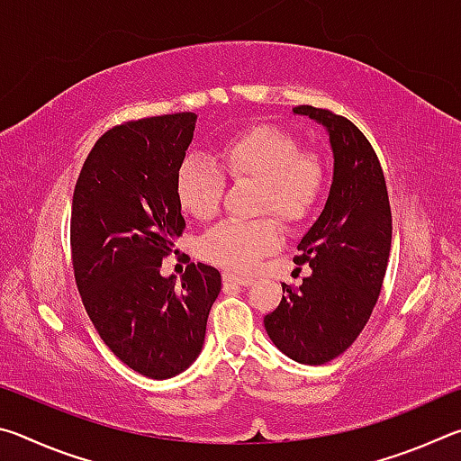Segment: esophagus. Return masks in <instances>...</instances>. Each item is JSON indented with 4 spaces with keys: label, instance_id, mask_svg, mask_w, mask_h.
I'll return each instance as SVG.
<instances>
[{
    "label": "esophagus",
    "instance_id": "esophagus-1",
    "mask_svg": "<svg viewBox=\"0 0 461 461\" xmlns=\"http://www.w3.org/2000/svg\"><path fill=\"white\" fill-rule=\"evenodd\" d=\"M223 283L225 285H240V286H249L254 283L249 276H241V275H233V272H223Z\"/></svg>",
    "mask_w": 461,
    "mask_h": 461
}]
</instances>
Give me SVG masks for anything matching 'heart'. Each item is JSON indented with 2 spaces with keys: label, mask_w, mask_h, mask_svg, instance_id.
I'll return each instance as SVG.
<instances>
[{
  "label": "heart",
  "mask_w": 461,
  "mask_h": 461,
  "mask_svg": "<svg viewBox=\"0 0 461 461\" xmlns=\"http://www.w3.org/2000/svg\"><path fill=\"white\" fill-rule=\"evenodd\" d=\"M217 160L233 185H256V215H276L288 230L305 223L325 194L327 167L321 156L301 150L299 140L275 126L241 130L221 144ZM223 175L205 158H185L176 173V199L183 212L199 221L213 220L225 193ZM278 246V223L260 217L215 225L201 238L199 252L217 267L252 270Z\"/></svg>",
  "instance_id": "1"
}]
</instances>
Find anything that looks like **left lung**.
I'll return each mask as SVG.
<instances>
[{"mask_svg":"<svg viewBox=\"0 0 461 461\" xmlns=\"http://www.w3.org/2000/svg\"><path fill=\"white\" fill-rule=\"evenodd\" d=\"M327 130L333 181L325 209L299 241L296 264L311 275L283 285V301L264 317L268 338L291 360L319 366L346 352L364 330L386 275L393 213L380 160L360 130L330 109L299 105Z\"/></svg>","mask_w":461,"mask_h":461,"instance_id":"8db88e82","label":"left lung"}]
</instances>
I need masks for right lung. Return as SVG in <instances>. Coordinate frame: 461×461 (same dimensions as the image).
I'll return each mask as SVG.
<instances>
[{"instance_id":"add662e5","label":"right lung","mask_w":461,"mask_h":461,"mask_svg":"<svg viewBox=\"0 0 461 461\" xmlns=\"http://www.w3.org/2000/svg\"><path fill=\"white\" fill-rule=\"evenodd\" d=\"M197 115L113 126L77 178L71 252L77 288L105 346L142 376L165 380L197 360L220 270L189 264L176 285L160 275L185 230L176 173Z\"/></svg>"}]
</instances>
